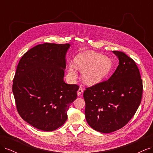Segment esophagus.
Listing matches in <instances>:
<instances>
[{
    "label": "esophagus",
    "instance_id": "34e87169",
    "mask_svg": "<svg viewBox=\"0 0 153 153\" xmlns=\"http://www.w3.org/2000/svg\"><path fill=\"white\" fill-rule=\"evenodd\" d=\"M84 92V90H83V89H82V87H80L79 89H78V91H77V95L78 96H81V94H82V92Z\"/></svg>",
    "mask_w": 153,
    "mask_h": 153
}]
</instances>
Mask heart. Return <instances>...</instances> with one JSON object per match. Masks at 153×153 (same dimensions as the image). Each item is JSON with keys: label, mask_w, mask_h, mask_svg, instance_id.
<instances>
[{"label": "heart", "mask_w": 153, "mask_h": 153, "mask_svg": "<svg viewBox=\"0 0 153 153\" xmlns=\"http://www.w3.org/2000/svg\"><path fill=\"white\" fill-rule=\"evenodd\" d=\"M75 65L70 64L68 69L69 79L76 78V69L82 71V79L89 85L96 84L103 80L112 68L110 58L94 52H85L76 55Z\"/></svg>", "instance_id": "heart-1"}]
</instances>
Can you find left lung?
<instances>
[{
  "instance_id": "obj_1",
  "label": "left lung",
  "mask_w": 153,
  "mask_h": 153,
  "mask_svg": "<svg viewBox=\"0 0 153 153\" xmlns=\"http://www.w3.org/2000/svg\"><path fill=\"white\" fill-rule=\"evenodd\" d=\"M119 65L108 80L88 87L84 92L87 123L108 133L124 126L139 106L143 85L135 61L124 52L112 51Z\"/></svg>"
}]
</instances>
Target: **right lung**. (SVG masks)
<instances>
[{"instance_id": "obj_1", "label": "right lung", "mask_w": 153, "mask_h": 153, "mask_svg": "<svg viewBox=\"0 0 153 153\" xmlns=\"http://www.w3.org/2000/svg\"><path fill=\"white\" fill-rule=\"evenodd\" d=\"M69 44L38 45L23 55L13 79V92L18 114L33 127L52 131L68 118L78 87L64 80Z\"/></svg>"}]
</instances>
